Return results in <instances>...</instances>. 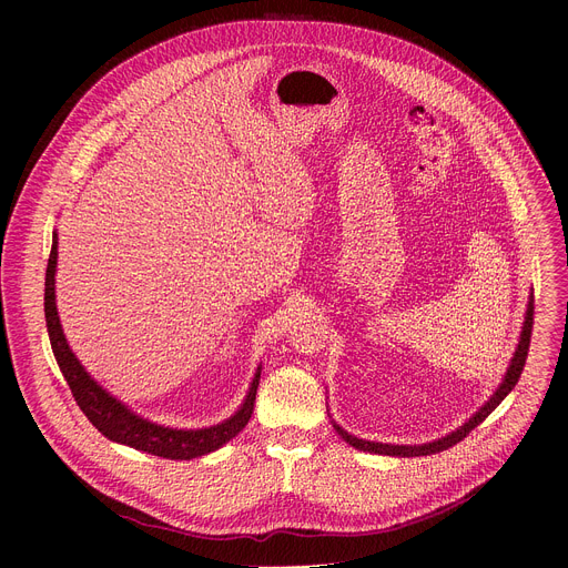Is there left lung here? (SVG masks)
<instances>
[{"mask_svg":"<svg viewBox=\"0 0 568 568\" xmlns=\"http://www.w3.org/2000/svg\"><path fill=\"white\" fill-rule=\"evenodd\" d=\"M532 314H535V298L528 301V312H526V321H524V331H521V339H519V346L515 351V357H513V364L501 382V386L497 388V393L483 404V407L460 427L456 429L454 434L440 438V440H434V443H427V445H382V443H368V440H362V438H355L351 436L348 432H344L339 425H335L337 434L348 443L353 445L355 449H364V452H373V454H386V456H427V454H438L443 449H449L454 447L456 443H460L465 436H469V432L474 427H478L485 418H488L499 404L501 399L515 388V384L519 382L521 377V371L526 366V357H528V348H530V335H532Z\"/></svg>","mask_w":568,"mask_h":568,"instance_id":"8db88e82","label":"left lung"}]
</instances>
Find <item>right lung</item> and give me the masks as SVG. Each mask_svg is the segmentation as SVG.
I'll return each instance as SVG.
<instances>
[{
    "label": "right lung",
    "mask_w": 568,
    "mask_h": 568,
    "mask_svg": "<svg viewBox=\"0 0 568 568\" xmlns=\"http://www.w3.org/2000/svg\"><path fill=\"white\" fill-rule=\"evenodd\" d=\"M58 258V235L53 233L51 256L47 265V278H44V316H47V331L51 339V348L55 355V362L71 388L73 399L78 402L80 412L88 416V420L110 440L130 445L134 449L164 456L171 460H191L197 456H204L209 452L220 449L224 443L235 438L245 425L250 423L254 414V402L261 379V368L252 382V388L247 393L245 404L240 412L231 416L229 420L206 427V429H169L154 423H148L139 416H134L125 404H121L116 397H112L108 390H103L88 373L80 366L75 355L69 351V344L62 335L60 318L55 310V261Z\"/></svg>",
    "instance_id": "add662e5"
}]
</instances>
